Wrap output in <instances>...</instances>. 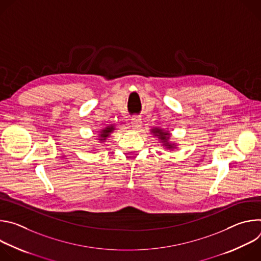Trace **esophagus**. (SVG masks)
<instances>
[{"mask_svg":"<svg viewBox=\"0 0 261 261\" xmlns=\"http://www.w3.org/2000/svg\"><path fill=\"white\" fill-rule=\"evenodd\" d=\"M142 125V121L139 118H133L131 120V126L133 129H139Z\"/></svg>","mask_w":261,"mask_h":261,"instance_id":"obj_1","label":"esophagus"}]
</instances>
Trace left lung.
Listing matches in <instances>:
<instances>
[{
    "instance_id": "obj_1",
    "label": "left lung",
    "mask_w": 261,
    "mask_h": 261,
    "mask_svg": "<svg viewBox=\"0 0 261 261\" xmlns=\"http://www.w3.org/2000/svg\"><path fill=\"white\" fill-rule=\"evenodd\" d=\"M152 132L163 142V145H165L166 148H173L174 147V144L168 142L169 133L167 131H164L160 128H155V129H152Z\"/></svg>"
}]
</instances>
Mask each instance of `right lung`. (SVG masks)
Masks as SVG:
<instances>
[{
    "mask_svg": "<svg viewBox=\"0 0 261 261\" xmlns=\"http://www.w3.org/2000/svg\"><path fill=\"white\" fill-rule=\"evenodd\" d=\"M115 130V126H107L105 129L101 130L100 131V134H99V140L100 141H104L106 140V138L110 135V133H113V131Z\"/></svg>",
    "mask_w": 261,
    "mask_h": 261,
    "instance_id": "obj_1",
    "label": "right lung"
}]
</instances>
